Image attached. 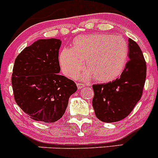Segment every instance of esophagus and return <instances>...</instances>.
Returning a JSON list of instances; mask_svg holds the SVG:
<instances>
[{"mask_svg": "<svg viewBox=\"0 0 158 158\" xmlns=\"http://www.w3.org/2000/svg\"><path fill=\"white\" fill-rule=\"evenodd\" d=\"M76 85H77L78 89H82V88H83L84 86H85V85H84V84H82V83H79V82H77V83H76Z\"/></svg>", "mask_w": 158, "mask_h": 158, "instance_id": "1", "label": "esophagus"}]
</instances>
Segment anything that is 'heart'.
Listing matches in <instances>:
<instances>
[{
    "label": "heart",
    "instance_id": "heart-1",
    "mask_svg": "<svg viewBox=\"0 0 158 158\" xmlns=\"http://www.w3.org/2000/svg\"><path fill=\"white\" fill-rule=\"evenodd\" d=\"M73 49L64 48L59 57L62 71L74 77L83 68L80 79L95 78L99 82H109L122 73L128 59V44L118 36L105 33L81 35L74 39Z\"/></svg>",
    "mask_w": 158,
    "mask_h": 158
}]
</instances>
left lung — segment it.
<instances>
[{"mask_svg": "<svg viewBox=\"0 0 158 158\" xmlns=\"http://www.w3.org/2000/svg\"><path fill=\"white\" fill-rule=\"evenodd\" d=\"M128 57L120 78L92 85V106L95 116L108 123L122 120L141 99L146 79L147 66L142 51L133 40H128Z\"/></svg>", "mask_w": 158, "mask_h": 158, "instance_id": "8db88e82", "label": "left lung"}]
</instances>
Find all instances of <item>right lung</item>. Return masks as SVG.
Segmentation results:
<instances>
[{"label": "right lung", "mask_w": 158, "mask_h": 158, "mask_svg": "<svg viewBox=\"0 0 158 158\" xmlns=\"http://www.w3.org/2000/svg\"><path fill=\"white\" fill-rule=\"evenodd\" d=\"M60 40H38L19 54L11 77L14 99L30 118L52 123L66 111L76 83L59 74Z\"/></svg>", "instance_id": "obj_1"}]
</instances>
